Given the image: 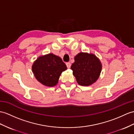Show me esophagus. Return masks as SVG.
I'll use <instances>...</instances> for the list:
<instances>
[{"label": "esophagus", "mask_w": 134, "mask_h": 134, "mask_svg": "<svg viewBox=\"0 0 134 134\" xmlns=\"http://www.w3.org/2000/svg\"><path fill=\"white\" fill-rule=\"evenodd\" d=\"M66 66L68 68H70V66H71V64L70 63H66Z\"/></svg>", "instance_id": "34e87169"}]
</instances>
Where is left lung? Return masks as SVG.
<instances>
[{
	"label": "left lung",
	"instance_id": "left-lung-1",
	"mask_svg": "<svg viewBox=\"0 0 134 134\" xmlns=\"http://www.w3.org/2000/svg\"><path fill=\"white\" fill-rule=\"evenodd\" d=\"M73 76L81 86H88L95 83L102 70V64L95 54L80 52L74 57L71 66Z\"/></svg>",
	"mask_w": 134,
	"mask_h": 134
}]
</instances>
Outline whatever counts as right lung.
<instances>
[{
  "label": "right lung",
  "mask_w": 134,
  "mask_h": 134,
  "mask_svg": "<svg viewBox=\"0 0 134 134\" xmlns=\"http://www.w3.org/2000/svg\"><path fill=\"white\" fill-rule=\"evenodd\" d=\"M66 69L61 58L53 53L39 56L32 66L36 79L48 87L56 86L62 72Z\"/></svg>",
  "instance_id": "right-lung-1"
}]
</instances>
